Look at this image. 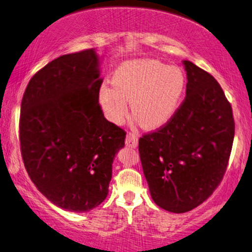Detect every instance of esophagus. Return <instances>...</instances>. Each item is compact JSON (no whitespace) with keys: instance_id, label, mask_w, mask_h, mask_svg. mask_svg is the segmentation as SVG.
Here are the masks:
<instances>
[{"instance_id":"34e87169","label":"esophagus","mask_w":252,"mask_h":252,"mask_svg":"<svg viewBox=\"0 0 252 252\" xmlns=\"http://www.w3.org/2000/svg\"><path fill=\"white\" fill-rule=\"evenodd\" d=\"M126 144L128 147H130V148H136V147L138 146L137 136H136L135 134H132V132H129V134H126Z\"/></svg>"}]
</instances>
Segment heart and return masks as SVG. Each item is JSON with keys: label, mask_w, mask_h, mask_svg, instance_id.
I'll use <instances>...</instances> for the list:
<instances>
[{"label": "heart", "mask_w": 252, "mask_h": 252, "mask_svg": "<svg viewBox=\"0 0 252 252\" xmlns=\"http://www.w3.org/2000/svg\"><path fill=\"white\" fill-rule=\"evenodd\" d=\"M112 85L103 84L97 99L104 117L120 124L131 111L144 129H158L168 123L180 106L186 77L181 68L153 59H136L121 63L111 78Z\"/></svg>", "instance_id": "1"}]
</instances>
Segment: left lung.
Here are the masks:
<instances>
[{"instance_id":"8db88e82","label":"left lung","mask_w":252,"mask_h":252,"mask_svg":"<svg viewBox=\"0 0 252 252\" xmlns=\"http://www.w3.org/2000/svg\"><path fill=\"white\" fill-rule=\"evenodd\" d=\"M186 98L163 128L138 141L153 200L185 213L199 206L220 184L235 137L232 108L218 82L189 60Z\"/></svg>"}]
</instances>
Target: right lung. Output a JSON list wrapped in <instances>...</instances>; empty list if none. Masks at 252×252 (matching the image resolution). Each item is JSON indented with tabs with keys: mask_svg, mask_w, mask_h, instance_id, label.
Segmentation results:
<instances>
[{
	"mask_svg": "<svg viewBox=\"0 0 252 252\" xmlns=\"http://www.w3.org/2000/svg\"><path fill=\"white\" fill-rule=\"evenodd\" d=\"M100 58L65 54L28 83L21 103L20 144L31 180L60 209L88 212L105 200L126 131L106 121L97 99Z\"/></svg>",
	"mask_w": 252,
	"mask_h": 252,
	"instance_id": "add662e5",
	"label": "right lung"
}]
</instances>
